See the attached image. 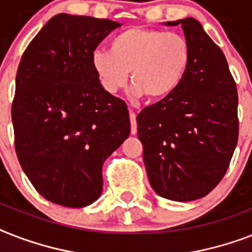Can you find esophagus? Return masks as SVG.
<instances>
[{
  "label": "esophagus",
  "mask_w": 252,
  "mask_h": 252,
  "mask_svg": "<svg viewBox=\"0 0 252 252\" xmlns=\"http://www.w3.org/2000/svg\"><path fill=\"white\" fill-rule=\"evenodd\" d=\"M129 119H130V133L136 134L137 133V123H136V115L133 114V111H130Z\"/></svg>",
  "instance_id": "obj_1"
}]
</instances>
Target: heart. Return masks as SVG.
I'll return each mask as SVG.
<instances>
[{
  "mask_svg": "<svg viewBox=\"0 0 252 252\" xmlns=\"http://www.w3.org/2000/svg\"><path fill=\"white\" fill-rule=\"evenodd\" d=\"M189 60V44L180 33L130 27L112 37L110 52H94L91 64L108 94L126 86L130 73L133 95L162 100L182 84Z\"/></svg>",
  "mask_w": 252,
  "mask_h": 252,
  "instance_id": "b5f03b06",
  "label": "heart"
}]
</instances>
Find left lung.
I'll return each instance as SVG.
<instances>
[{
  "instance_id": "8db88e82",
  "label": "left lung",
  "mask_w": 252,
  "mask_h": 252,
  "mask_svg": "<svg viewBox=\"0 0 252 252\" xmlns=\"http://www.w3.org/2000/svg\"><path fill=\"white\" fill-rule=\"evenodd\" d=\"M182 25L191 60L170 96L137 115L150 186L174 201L207 196L226 172L238 141V93L225 55L193 18Z\"/></svg>"
}]
</instances>
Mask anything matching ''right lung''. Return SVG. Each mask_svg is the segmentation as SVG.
<instances>
[{"instance_id": "1", "label": "right lung", "mask_w": 252, "mask_h": 252, "mask_svg": "<svg viewBox=\"0 0 252 252\" xmlns=\"http://www.w3.org/2000/svg\"><path fill=\"white\" fill-rule=\"evenodd\" d=\"M57 14L33 37L15 78L11 120L23 171L44 199L87 207L102 193V166L130 133L126 102L103 90L91 57L120 27Z\"/></svg>"}]
</instances>
